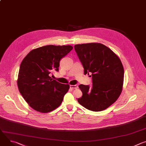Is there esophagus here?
<instances>
[{
    "label": "esophagus",
    "instance_id": "34e87169",
    "mask_svg": "<svg viewBox=\"0 0 146 146\" xmlns=\"http://www.w3.org/2000/svg\"><path fill=\"white\" fill-rule=\"evenodd\" d=\"M70 88L71 89H77L78 88V86H77V85H70Z\"/></svg>",
    "mask_w": 146,
    "mask_h": 146
}]
</instances>
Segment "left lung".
Returning a JSON list of instances; mask_svg holds the SVG:
<instances>
[{
  "label": "left lung",
  "instance_id": "obj_1",
  "mask_svg": "<svg viewBox=\"0 0 146 146\" xmlns=\"http://www.w3.org/2000/svg\"><path fill=\"white\" fill-rule=\"evenodd\" d=\"M74 50L84 69L91 73L92 86L80 84L82 92L78 102L85 108L100 111L110 106L119 96L123 87L124 70L118 56L100 43L76 44Z\"/></svg>",
  "mask_w": 146,
  "mask_h": 146
}]
</instances>
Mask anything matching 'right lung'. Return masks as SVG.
<instances>
[{"mask_svg":"<svg viewBox=\"0 0 146 146\" xmlns=\"http://www.w3.org/2000/svg\"><path fill=\"white\" fill-rule=\"evenodd\" d=\"M72 46L48 45L31 51L21 64L17 85L28 105L41 113L58 108L69 85L51 78L50 74L59 70V62L72 50Z\"/></svg>","mask_w":146,"mask_h":146,"instance_id":"add662e5","label":"right lung"}]
</instances>
